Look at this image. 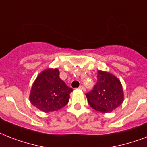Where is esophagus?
Listing matches in <instances>:
<instances>
[{"label":"esophagus","instance_id":"34e87169","mask_svg":"<svg viewBox=\"0 0 147 147\" xmlns=\"http://www.w3.org/2000/svg\"><path fill=\"white\" fill-rule=\"evenodd\" d=\"M79 89L82 90V91H85V88L83 86V85H81V86H79V88H78Z\"/></svg>","mask_w":147,"mask_h":147}]
</instances>
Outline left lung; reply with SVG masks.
Masks as SVG:
<instances>
[{
    "label": "left lung",
    "mask_w": 147,
    "mask_h": 147,
    "mask_svg": "<svg viewBox=\"0 0 147 147\" xmlns=\"http://www.w3.org/2000/svg\"><path fill=\"white\" fill-rule=\"evenodd\" d=\"M97 83L86 94L88 104L93 109L102 113L111 112L123 101L121 82L116 76L107 71H98Z\"/></svg>",
    "instance_id": "left-lung-1"
}]
</instances>
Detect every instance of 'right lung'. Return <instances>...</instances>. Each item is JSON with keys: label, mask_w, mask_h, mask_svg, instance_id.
I'll list each match as a JSON object with an SVG mask.
<instances>
[{"label": "right lung", "mask_w": 147, "mask_h": 147, "mask_svg": "<svg viewBox=\"0 0 147 147\" xmlns=\"http://www.w3.org/2000/svg\"><path fill=\"white\" fill-rule=\"evenodd\" d=\"M71 88L59 78L58 69H47L36 78L31 88L30 101L43 112L59 110L68 104Z\"/></svg>", "instance_id": "add662e5"}]
</instances>
